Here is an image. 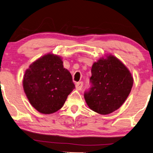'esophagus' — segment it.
Masks as SVG:
<instances>
[{
  "instance_id": "1",
  "label": "esophagus",
  "mask_w": 153,
  "mask_h": 153,
  "mask_svg": "<svg viewBox=\"0 0 153 153\" xmlns=\"http://www.w3.org/2000/svg\"><path fill=\"white\" fill-rule=\"evenodd\" d=\"M75 87H76V89L78 90V91H80V90L82 89V87H83V82H79L77 83L76 85H75Z\"/></svg>"
}]
</instances>
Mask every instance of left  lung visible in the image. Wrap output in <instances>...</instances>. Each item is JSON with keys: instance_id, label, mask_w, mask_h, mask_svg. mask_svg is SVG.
Segmentation results:
<instances>
[{"instance_id": "left-lung-1", "label": "left lung", "mask_w": 153, "mask_h": 153, "mask_svg": "<svg viewBox=\"0 0 153 153\" xmlns=\"http://www.w3.org/2000/svg\"><path fill=\"white\" fill-rule=\"evenodd\" d=\"M91 74V88L84 94L87 105L101 115L118 109L133 85V76L128 68L118 58L109 54L94 62Z\"/></svg>"}]
</instances>
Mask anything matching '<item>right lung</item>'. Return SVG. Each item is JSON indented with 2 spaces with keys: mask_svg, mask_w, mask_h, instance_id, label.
<instances>
[{
  "mask_svg": "<svg viewBox=\"0 0 153 153\" xmlns=\"http://www.w3.org/2000/svg\"><path fill=\"white\" fill-rule=\"evenodd\" d=\"M23 87L33 107L44 114L60 109L75 88L62 58L50 53L39 58L25 71Z\"/></svg>",
  "mask_w": 153,
  "mask_h": 153,
  "instance_id": "add662e5",
  "label": "right lung"
}]
</instances>
